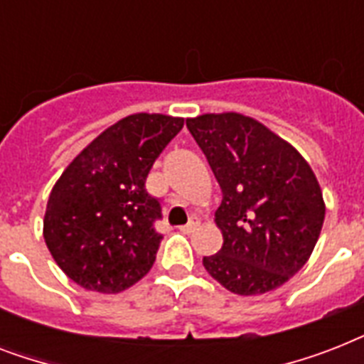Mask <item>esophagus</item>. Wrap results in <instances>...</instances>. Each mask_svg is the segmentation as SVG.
<instances>
[{
	"label": "esophagus",
	"mask_w": 364,
	"mask_h": 364,
	"mask_svg": "<svg viewBox=\"0 0 364 364\" xmlns=\"http://www.w3.org/2000/svg\"><path fill=\"white\" fill-rule=\"evenodd\" d=\"M198 225H200V219L196 215H193L191 219H188L187 225L179 228V230H181V232H185V234H191V232H194L196 228H198Z\"/></svg>",
	"instance_id": "esophagus-1"
}]
</instances>
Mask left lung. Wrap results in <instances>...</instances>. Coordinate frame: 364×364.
<instances>
[{
	"label": "left lung",
	"instance_id": "8db88e82",
	"mask_svg": "<svg viewBox=\"0 0 364 364\" xmlns=\"http://www.w3.org/2000/svg\"><path fill=\"white\" fill-rule=\"evenodd\" d=\"M223 191L215 211L219 253L204 268L230 293L262 294L291 279L321 234V187L302 154L240 113L187 119Z\"/></svg>",
	"mask_w": 364,
	"mask_h": 364
}]
</instances>
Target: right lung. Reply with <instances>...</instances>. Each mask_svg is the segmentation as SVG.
<instances>
[{
	"instance_id": "add662e5",
	"label": "right lung",
	"mask_w": 364,
	"mask_h": 364,
	"mask_svg": "<svg viewBox=\"0 0 364 364\" xmlns=\"http://www.w3.org/2000/svg\"><path fill=\"white\" fill-rule=\"evenodd\" d=\"M183 119L136 113L102 132L50 191L43 236L70 279L98 293H121L153 266L162 234L160 202L145 181Z\"/></svg>"
}]
</instances>
